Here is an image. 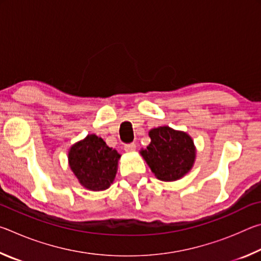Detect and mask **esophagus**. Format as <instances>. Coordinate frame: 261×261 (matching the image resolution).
Wrapping results in <instances>:
<instances>
[{
    "label": "esophagus",
    "instance_id": "1",
    "mask_svg": "<svg viewBox=\"0 0 261 261\" xmlns=\"http://www.w3.org/2000/svg\"><path fill=\"white\" fill-rule=\"evenodd\" d=\"M136 148H137V146H136V144H127V145H125L124 146V151L126 152V153H132V152H135L136 151Z\"/></svg>",
    "mask_w": 261,
    "mask_h": 261
}]
</instances>
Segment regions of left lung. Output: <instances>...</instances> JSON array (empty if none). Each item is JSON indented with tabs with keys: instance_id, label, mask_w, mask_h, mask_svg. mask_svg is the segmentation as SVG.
I'll return each instance as SVG.
<instances>
[{
	"instance_id": "1",
	"label": "left lung",
	"mask_w": 261,
	"mask_h": 261,
	"mask_svg": "<svg viewBox=\"0 0 261 261\" xmlns=\"http://www.w3.org/2000/svg\"><path fill=\"white\" fill-rule=\"evenodd\" d=\"M148 136L151 143L139 153L158 179L174 182L192 169L197 148L189 134L165 125L151 129Z\"/></svg>"
}]
</instances>
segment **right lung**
Here are the masks:
<instances>
[{
  "label": "right lung",
  "instance_id": "add662e5",
  "mask_svg": "<svg viewBox=\"0 0 261 261\" xmlns=\"http://www.w3.org/2000/svg\"><path fill=\"white\" fill-rule=\"evenodd\" d=\"M121 154L94 134L74 143L68 152L70 169L90 191H103L113 184Z\"/></svg>",
  "mask_w": 261,
  "mask_h": 261
}]
</instances>
